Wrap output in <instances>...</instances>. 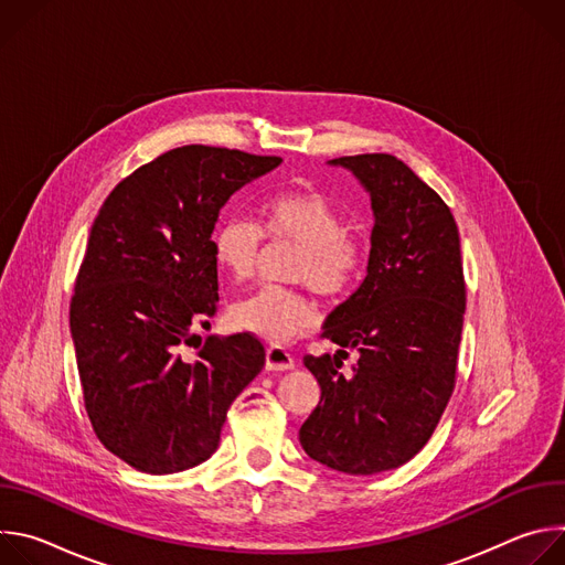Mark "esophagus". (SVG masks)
Here are the masks:
<instances>
[{
  "label": "esophagus",
  "mask_w": 565,
  "mask_h": 565,
  "mask_svg": "<svg viewBox=\"0 0 565 565\" xmlns=\"http://www.w3.org/2000/svg\"><path fill=\"white\" fill-rule=\"evenodd\" d=\"M266 369L268 371H290V369H295V358L281 347H270L266 351Z\"/></svg>",
  "instance_id": "34e87169"
}]
</instances>
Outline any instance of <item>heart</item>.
Here are the masks:
<instances>
[{
  "instance_id": "obj_1",
  "label": "heart",
  "mask_w": 565,
  "mask_h": 565,
  "mask_svg": "<svg viewBox=\"0 0 565 565\" xmlns=\"http://www.w3.org/2000/svg\"><path fill=\"white\" fill-rule=\"evenodd\" d=\"M259 223L225 216L212 232V255L218 268L244 284L257 275L264 234L290 241L297 253L288 268L290 281L308 284L317 295L342 299L355 290L366 273L371 246L364 234L349 230L342 210L310 188L268 196L259 207ZM232 324L270 344H288L317 327V306L297 288L268 286L238 301Z\"/></svg>"
}]
</instances>
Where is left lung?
<instances>
[{
    "label": "left lung",
    "mask_w": 565,
    "mask_h": 565,
    "mask_svg": "<svg viewBox=\"0 0 565 565\" xmlns=\"http://www.w3.org/2000/svg\"><path fill=\"white\" fill-rule=\"evenodd\" d=\"M371 196L375 225L360 288L324 321L338 355H306L319 405L299 429L303 451L369 476L412 460L431 438L456 384L465 315L460 238L451 210L391 153L329 160ZM359 351L351 376L339 369Z\"/></svg>",
    "instance_id": "1"
}]
</instances>
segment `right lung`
I'll use <instances>...</instances> for the list:
<instances>
[{
	"instance_id": "add662e5",
	"label": "right lung",
	"mask_w": 565,
	"mask_h": 565,
	"mask_svg": "<svg viewBox=\"0 0 565 565\" xmlns=\"http://www.w3.org/2000/svg\"><path fill=\"white\" fill-rule=\"evenodd\" d=\"M279 156L185 145L122 179L103 203L71 297V338L100 443L145 473L207 460L232 399L264 369L250 333L192 331L216 312L212 232L246 183Z\"/></svg>"
}]
</instances>
